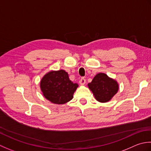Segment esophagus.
<instances>
[{
    "label": "esophagus",
    "instance_id": "obj_1",
    "mask_svg": "<svg viewBox=\"0 0 151 151\" xmlns=\"http://www.w3.org/2000/svg\"><path fill=\"white\" fill-rule=\"evenodd\" d=\"M79 83L81 84V85H85V83H86V79H85V78H81V79H80V81H79Z\"/></svg>",
    "mask_w": 151,
    "mask_h": 151
}]
</instances>
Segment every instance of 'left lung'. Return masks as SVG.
Returning a JSON list of instances; mask_svg holds the SVG:
<instances>
[{"label": "left lung", "mask_w": 151, "mask_h": 151, "mask_svg": "<svg viewBox=\"0 0 151 151\" xmlns=\"http://www.w3.org/2000/svg\"><path fill=\"white\" fill-rule=\"evenodd\" d=\"M96 100L100 102L109 101L119 90V84L115 79L110 78L104 73H99L94 76L93 81L88 84Z\"/></svg>", "instance_id": "left-lung-1"}]
</instances>
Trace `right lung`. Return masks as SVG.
Masks as SVG:
<instances>
[{"label": "right lung", "instance_id": "right-lung-1", "mask_svg": "<svg viewBox=\"0 0 151 151\" xmlns=\"http://www.w3.org/2000/svg\"><path fill=\"white\" fill-rule=\"evenodd\" d=\"M78 87V85L70 81L68 73L63 70L47 73L40 81L44 96L55 104H64L71 100Z\"/></svg>", "mask_w": 151, "mask_h": 151}]
</instances>
